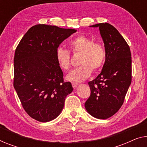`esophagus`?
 Instances as JSON below:
<instances>
[{"label":"esophagus","instance_id":"esophagus-1","mask_svg":"<svg viewBox=\"0 0 147 147\" xmlns=\"http://www.w3.org/2000/svg\"><path fill=\"white\" fill-rule=\"evenodd\" d=\"M78 83H76V82H72V86H73V88H76V86H78Z\"/></svg>","mask_w":147,"mask_h":147}]
</instances>
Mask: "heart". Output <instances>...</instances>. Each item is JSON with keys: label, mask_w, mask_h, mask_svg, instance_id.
I'll list each match as a JSON object with an SVG mask.
<instances>
[{"label": "heart", "mask_w": 147, "mask_h": 147, "mask_svg": "<svg viewBox=\"0 0 147 147\" xmlns=\"http://www.w3.org/2000/svg\"><path fill=\"white\" fill-rule=\"evenodd\" d=\"M70 51L73 53H80V67L76 68L67 76L69 80L82 82L91 75L92 71L101 69L106 60V50L101 43L94 42L89 37L80 35L69 41ZM55 59L61 69L68 71L71 67V54L68 50L59 47L55 51Z\"/></svg>", "instance_id": "obj_1"}]
</instances>
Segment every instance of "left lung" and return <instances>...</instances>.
<instances>
[{
    "mask_svg": "<svg viewBox=\"0 0 147 147\" xmlns=\"http://www.w3.org/2000/svg\"><path fill=\"white\" fill-rule=\"evenodd\" d=\"M91 27H99L106 55L102 72L88 82L91 92L84 106L93 117L106 119L121 108L131 84V51L127 43L112 25L100 23Z\"/></svg>",
    "mask_w": 147,
    "mask_h": 147,
    "instance_id": "1",
    "label": "left lung"
}]
</instances>
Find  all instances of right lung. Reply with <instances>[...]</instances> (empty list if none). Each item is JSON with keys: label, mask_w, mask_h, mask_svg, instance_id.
I'll list each match as a JSON object with an SVG mask.
<instances>
[{"label": "right lung", "mask_w": 147, "mask_h": 147, "mask_svg": "<svg viewBox=\"0 0 147 147\" xmlns=\"http://www.w3.org/2000/svg\"><path fill=\"white\" fill-rule=\"evenodd\" d=\"M76 32L38 24L28 30L17 46L13 85L26 112L37 121L47 122L57 117L73 90L71 82H64L55 51Z\"/></svg>", "instance_id": "1"}]
</instances>
